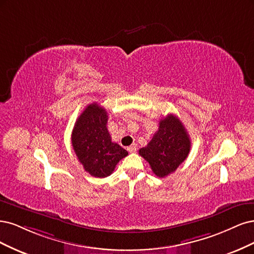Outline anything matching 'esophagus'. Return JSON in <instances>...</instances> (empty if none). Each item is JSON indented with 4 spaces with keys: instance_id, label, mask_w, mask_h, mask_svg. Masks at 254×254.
Instances as JSON below:
<instances>
[{
    "instance_id": "obj_1",
    "label": "esophagus",
    "mask_w": 254,
    "mask_h": 254,
    "mask_svg": "<svg viewBox=\"0 0 254 254\" xmlns=\"http://www.w3.org/2000/svg\"><path fill=\"white\" fill-rule=\"evenodd\" d=\"M136 150H137V145H136L135 143H133L132 145H129V146H127V151H128V152H130V153H133V152H136Z\"/></svg>"
}]
</instances>
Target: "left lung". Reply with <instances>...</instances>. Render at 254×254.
Returning <instances> with one entry per match:
<instances>
[{"mask_svg":"<svg viewBox=\"0 0 254 254\" xmlns=\"http://www.w3.org/2000/svg\"><path fill=\"white\" fill-rule=\"evenodd\" d=\"M190 149L191 140L183 122L170 114L159 121L158 130L139 155L150 163L155 175L163 178L182 165Z\"/></svg>","mask_w":254,"mask_h":254,"instance_id":"obj_1","label":"left lung"}]
</instances>
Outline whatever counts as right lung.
<instances>
[{"instance_id": "1", "label": "right lung", "mask_w": 254, "mask_h": 254, "mask_svg": "<svg viewBox=\"0 0 254 254\" xmlns=\"http://www.w3.org/2000/svg\"><path fill=\"white\" fill-rule=\"evenodd\" d=\"M108 113L97 103L87 105L78 117L71 133V143L79 161L92 176H110L127 152L112 141L106 127Z\"/></svg>"}]
</instances>
